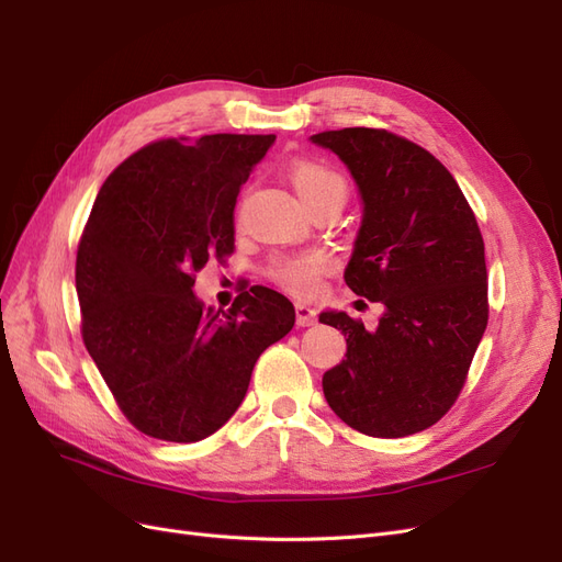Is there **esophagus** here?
<instances>
[{"mask_svg": "<svg viewBox=\"0 0 562 562\" xmlns=\"http://www.w3.org/2000/svg\"><path fill=\"white\" fill-rule=\"evenodd\" d=\"M295 316H297V326H302V328L314 326L316 323V312L312 307H307V304H295Z\"/></svg>", "mask_w": 562, "mask_h": 562, "instance_id": "1", "label": "esophagus"}]
</instances>
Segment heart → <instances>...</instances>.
<instances>
[{"label": "heart", "mask_w": 562, "mask_h": 562, "mask_svg": "<svg viewBox=\"0 0 562 562\" xmlns=\"http://www.w3.org/2000/svg\"><path fill=\"white\" fill-rule=\"evenodd\" d=\"M288 176H291L295 192L304 203L330 192L347 194V184L342 176L335 173L326 164L300 159L288 168ZM333 267L335 260L326 250L291 252L274 260V265H271V279L283 285L288 293H293L297 297H312L318 293L323 274H328Z\"/></svg>", "instance_id": "b5f03b06"}]
</instances>
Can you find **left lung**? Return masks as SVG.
Masks as SVG:
<instances>
[{"label":"left lung","instance_id":"1","mask_svg":"<svg viewBox=\"0 0 562 562\" xmlns=\"http://www.w3.org/2000/svg\"><path fill=\"white\" fill-rule=\"evenodd\" d=\"M310 140L335 151L359 187L363 217L345 281L384 307L375 330L321 312L347 337V359L323 375V394L366 436L429 429L457 401L487 326L479 223L448 168L411 140L363 126Z\"/></svg>","mask_w":562,"mask_h":562}]
</instances>
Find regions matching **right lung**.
<instances>
[{
    "instance_id": "obj_1",
    "label": "right lung",
    "mask_w": 562,
    "mask_h": 562,
    "mask_svg": "<svg viewBox=\"0 0 562 562\" xmlns=\"http://www.w3.org/2000/svg\"><path fill=\"white\" fill-rule=\"evenodd\" d=\"M277 135L159 140L100 187L77 250L81 335L135 429L173 443L215 434L241 405L255 361L295 326L293 302L252 285L232 310L192 291L234 250V206Z\"/></svg>"
}]
</instances>
